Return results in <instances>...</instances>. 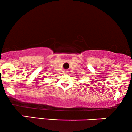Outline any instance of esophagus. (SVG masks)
<instances>
[{
    "label": "esophagus",
    "mask_w": 132,
    "mask_h": 132,
    "mask_svg": "<svg viewBox=\"0 0 132 132\" xmlns=\"http://www.w3.org/2000/svg\"><path fill=\"white\" fill-rule=\"evenodd\" d=\"M65 73H67V71H65Z\"/></svg>",
    "instance_id": "1"
}]
</instances>
